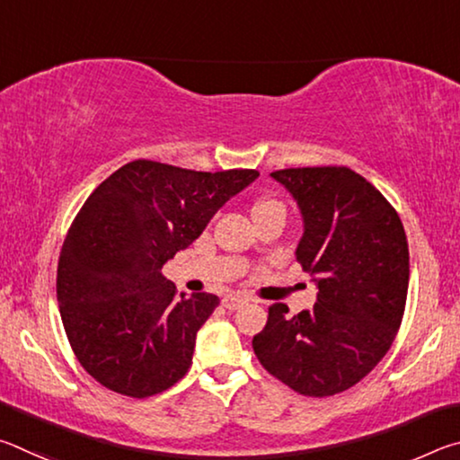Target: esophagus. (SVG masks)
<instances>
[{"label": "esophagus", "mask_w": 460, "mask_h": 460, "mask_svg": "<svg viewBox=\"0 0 460 460\" xmlns=\"http://www.w3.org/2000/svg\"><path fill=\"white\" fill-rule=\"evenodd\" d=\"M245 302H249V298L243 294H227L223 298V306L227 310H237L239 306H243Z\"/></svg>", "instance_id": "esophagus-1"}]
</instances>
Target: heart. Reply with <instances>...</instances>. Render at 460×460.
<instances>
[{
	"mask_svg": "<svg viewBox=\"0 0 460 460\" xmlns=\"http://www.w3.org/2000/svg\"><path fill=\"white\" fill-rule=\"evenodd\" d=\"M270 205H278V202H274V200H261L258 207H255V211H260V208H263V207H270Z\"/></svg>",
	"mask_w": 460,
	"mask_h": 460,
	"instance_id": "b5f03b06",
	"label": "heart"
}]
</instances>
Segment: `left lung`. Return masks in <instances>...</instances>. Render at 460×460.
<instances>
[{
	"label": "left lung",
	"instance_id": "8db88e82",
	"mask_svg": "<svg viewBox=\"0 0 460 460\" xmlns=\"http://www.w3.org/2000/svg\"><path fill=\"white\" fill-rule=\"evenodd\" d=\"M292 194L305 233L296 260L318 288L296 316L282 302L253 337L260 363L294 392H345L384 359L406 308L410 253L395 208L345 166L286 168L270 174Z\"/></svg>",
	"mask_w": 460,
	"mask_h": 460
}]
</instances>
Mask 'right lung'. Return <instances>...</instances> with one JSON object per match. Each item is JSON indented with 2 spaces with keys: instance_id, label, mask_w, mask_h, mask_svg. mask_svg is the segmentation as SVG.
I'll return each instance as SVG.
<instances>
[{
  "instance_id": "add662e5",
  "label": "right lung",
  "mask_w": 460,
  "mask_h": 460,
  "mask_svg": "<svg viewBox=\"0 0 460 460\" xmlns=\"http://www.w3.org/2000/svg\"><path fill=\"white\" fill-rule=\"evenodd\" d=\"M258 176L134 160L84 200L60 252L57 298L76 359L101 385L147 398L186 376L219 298L176 296L162 268Z\"/></svg>"
}]
</instances>
